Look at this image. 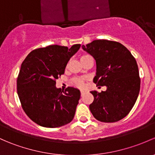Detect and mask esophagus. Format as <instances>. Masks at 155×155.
<instances>
[{
  "label": "esophagus",
  "mask_w": 155,
  "mask_h": 155,
  "mask_svg": "<svg viewBox=\"0 0 155 155\" xmlns=\"http://www.w3.org/2000/svg\"><path fill=\"white\" fill-rule=\"evenodd\" d=\"M86 93V91H84V90H81V96H83L84 95V94H85Z\"/></svg>",
  "instance_id": "obj_1"
}]
</instances>
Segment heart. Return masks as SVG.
<instances>
[{"mask_svg":"<svg viewBox=\"0 0 155 155\" xmlns=\"http://www.w3.org/2000/svg\"><path fill=\"white\" fill-rule=\"evenodd\" d=\"M87 56V55L86 56H83L81 57V58H84V57ZM73 83H74L75 84H76V86H78V87H83L84 86V82H83V80H82L81 79H73Z\"/></svg>","mask_w":155,"mask_h":155,"instance_id":"b5f03b06","label":"heart"}]
</instances>
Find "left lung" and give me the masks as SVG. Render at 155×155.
I'll return each instance as SVG.
<instances>
[{
	"label": "left lung",
	"instance_id": "left-lung-1",
	"mask_svg": "<svg viewBox=\"0 0 155 155\" xmlns=\"http://www.w3.org/2000/svg\"><path fill=\"white\" fill-rule=\"evenodd\" d=\"M82 49L96 61L94 82L106 86L105 91H91L94 102L89 105L93 116L104 123L122 120L132 109L140 88L137 61L124 45L108 40H94Z\"/></svg>",
	"mask_w": 155,
	"mask_h": 155
}]
</instances>
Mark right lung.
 <instances>
[{
	"label": "right lung",
	"mask_w": 155,
	"mask_h": 155,
	"mask_svg": "<svg viewBox=\"0 0 155 155\" xmlns=\"http://www.w3.org/2000/svg\"><path fill=\"white\" fill-rule=\"evenodd\" d=\"M50 45L32 50L22 62L17 79V92L24 112L36 124L56 128L71 123L80 99V91L56 87L70 58L79 50Z\"/></svg>",
	"instance_id": "add662e5"
}]
</instances>
